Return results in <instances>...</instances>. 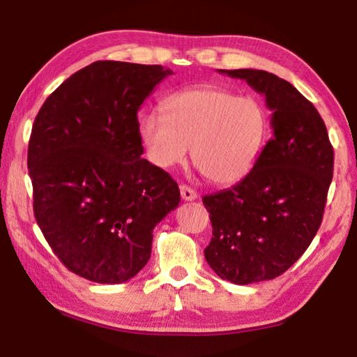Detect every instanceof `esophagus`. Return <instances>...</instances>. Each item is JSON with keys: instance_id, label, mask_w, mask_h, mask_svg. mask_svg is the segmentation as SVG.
I'll return each mask as SVG.
<instances>
[{"instance_id": "esophagus-1", "label": "esophagus", "mask_w": 357, "mask_h": 357, "mask_svg": "<svg viewBox=\"0 0 357 357\" xmlns=\"http://www.w3.org/2000/svg\"><path fill=\"white\" fill-rule=\"evenodd\" d=\"M179 190H181V197H183V200L184 202H193V200H197L198 198V195H197V192L193 190V189H190L189 185H181L179 187Z\"/></svg>"}]
</instances>
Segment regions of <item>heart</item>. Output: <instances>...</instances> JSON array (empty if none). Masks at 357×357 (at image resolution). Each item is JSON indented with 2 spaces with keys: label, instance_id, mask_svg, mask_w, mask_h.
Returning a JSON list of instances; mask_svg holds the SVG:
<instances>
[{
  "label": "heart",
  "instance_id": "b5f03b06",
  "mask_svg": "<svg viewBox=\"0 0 357 357\" xmlns=\"http://www.w3.org/2000/svg\"><path fill=\"white\" fill-rule=\"evenodd\" d=\"M162 115L148 112L138 135L148 159L170 170L189 157L214 184H233L255 164L268 132L263 105L219 86L181 89L162 100Z\"/></svg>",
  "mask_w": 357,
  "mask_h": 357
}]
</instances>
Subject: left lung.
I'll list each match as a JSON object with an SVG mask.
<instances>
[{"instance_id":"8db88e82","label":"left lung","mask_w":357,"mask_h":357,"mask_svg":"<svg viewBox=\"0 0 357 357\" xmlns=\"http://www.w3.org/2000/svg\"><path fill=\"white\" fill-rule=\"evenodd\" d=\"M263 94L273 138L236 185L203 198L213 223L204 258L236 285L275 279L298 261L323 220L334 172L324 121L291 83L266 70H219Z\"/></svg>"}]
</instances>
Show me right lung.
Here are the masks:
<instances>
[{
	"label": "right lung",
	"mask_w": 357,
	"mask_h": 357,
	"mask_svg": "<svg viewBox=\"0 0 357 357\" xmlns=\"http://www.w3.org/2000/svg\"><path fill=\"white\" fill-rule=\"evenodd\" d=\"M170 69L96 61L48 96L34 119L28 172L36 222L72 273L123 283L151 258L153 229L181 195L142 159L138 110Z\"/></svg>",
	"instance_id": "add662e5"
}]
</instances>
